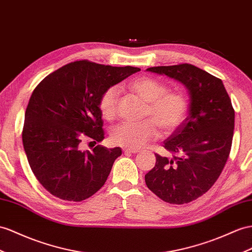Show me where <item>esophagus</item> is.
Listing matches in <instances>:
<instances>
[{
    "label": "esophagus",
    "mask_w": 252,
    "mask_h": 252,
    "mask_svg": "<svg viewBox=\"0 0 252 252\" xmlns=\"http://www.w3.org/2000/svg\"><path fill=\"white\" fill-rule=\"evenodd\" d=\"M122 151H124L125 153H137V152H139L138 149H132V148H126V147H125L124 149H122Z\"/></svg>",
    "instance_id": "34e87169"
}]
</instances>
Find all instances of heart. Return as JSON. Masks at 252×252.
I'll return each instance as SVG.
<instances>
[{"instance_id":"b5f03b06","label":"heart","mask_w":252,"mask_h":252,"mask_svg":"<svg viewBox=\"0 0 252 252\" xmlns=\"http://www.w3.org/2000/svg\"><path fill=\"white\" fill-rule=\"evenodd\" d=\"M130 88L147 102L143 122L126 121L116 126L111 133L114 144L138 149L158 136V127L164 133H171L182 125L189 111V101L180 92H167V86L150 76H139L130 83ZM120 90L117 86L106 88L100 96L99 108L106 119L117 113Z\"/></svg>"}]
</instances>
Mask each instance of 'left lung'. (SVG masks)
Listing matches in <instances>:
<instances>
[{
	"instance_id": "1",
	"label": "left lung",
	"mask_w": 252,
	"mask_h": 252,
	"mask_svg": "<svg viewBox=\"0 0 252 252\" xmlns=\"http://www.w3.org/2000/svg\"><path fill=\"white\" fill-rule=\"evenodd\" d=\"M189 89V116L164 141L172 158L156 154L145 176L151 191L172 204L189 203L208 191L223 169L234 131V109L220 79L190 63L148 68Z\"/></svg>"
}]
</instances>
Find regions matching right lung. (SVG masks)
<instances>
[{
	"mask_svg": "<svg viewBox=\"0 0 252 252\" xmlns=\"http://www.w3.org/2000/svg\"><path fill=\"white\" fill-rule=\"evenodd\" d=\"M139 70L77 61L49 74L34 89L22 141L35 177L53 196L80 202L104 185L121 148L98 145L83 151L82 140H103L101 94Z\"/></svg>",
	"mask_w": 252,
	"mask_h": 252,
	"instance_id": "1",
	"label": "right lung"
}]
</instances>
